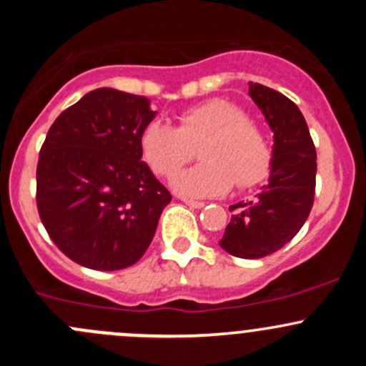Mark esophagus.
I'll list each match as a JSON object with an SVG mask.
<instances>
[{"label": "esophagus", "mask_w": 366, "mask_h": 366, "mask_svg": "<svg viewBox=\"0 0 366 366\" xmlns=\"http://www.w3.org/2000/svg\"><path fill=\"white\" fill-rule=\"evenodd\" d=\"M182 202L186 205H189L191 209H204V207H205L204 202H194V200H189V198H184Z\"/></svg>", "instance_id": "esophagus-1"}]
</instances>
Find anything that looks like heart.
Returning a JSON list of instances; mask_svg holds the SVG:
<instances>
[{
	"label": "heart",
	"mask_w": 366,
	"mask_h": 366,
	"mask_svg": "<svg viewBox=\"0 0 366 366\" xmlns=\"http://www.w3.org/2000/svg\"><path fill=\"white\" fill-rule=\"evenodd\" d=\"M198 147L202 164L172 180L173 191L186 198L223 197L235 182L239 187L253 186L264 179L271 162L265 136L227 99H210L186 109L177 129L156 120L139 134L143 161L161 177L179 172Z\"/></svg>",
	"instance_id": "1"
}]
</instances>
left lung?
I'll use <instances>...</instances> for the list:
<instances>
[{"instance_id":"obj_1","label":"left lung","mask_w":366,"mask_h":366,"mask_svg":"<svg viewBox=\"0 0 366 366\" xmlns=\"http://www.w3.org/2000/svg\"><path fill=\"white\" fill-rule=\"evenodd\" d=\"M249 97L272 131L269 179L253 200L230 207L235 212L219 246L234 257L262 258L283 248L308 219L317 152L305 117L290 99L258 83H249Z\"/></svg>"}]
</instances>
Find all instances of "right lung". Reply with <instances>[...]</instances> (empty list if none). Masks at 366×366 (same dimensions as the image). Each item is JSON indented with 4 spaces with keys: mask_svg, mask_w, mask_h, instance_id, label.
Segmentation results:
<instances>
[{
    "mask_svg": "<svg viewBox=\"0 0 366 366\" xmlns=\"http://www.w3.org/2000/svg\"><path fill=\"white\" fill-rule=\"evenodd\" d=\"M143 95L97 88L51 125L36 166V207L54 244L77 264H136L172 194L142 161L139 134L156 118Z\"/></svg>",
    "mask_w": 366,
    "mask_h": 366,
    "instance_id": "right-lung-1",
    "label": "right lung"
}]
</instances>
